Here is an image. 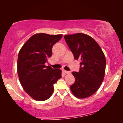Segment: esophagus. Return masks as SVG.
Wrapping results in <instances>:
<instances>
[{"instance_id":"1","label":"esophagus","mask_w":123,"mask_h":123,"mask_svg":"<svg viewBox=\"0 0 123 123\" xmlns=\"http://www.w3.org/2000/svg\"><path fill=\"white\" fill-rule=\"evenodd\" d=\"M63 72L66 73V74H70V73H71V72L67 71V70H63Z\"/></svg>"}]
</instances>
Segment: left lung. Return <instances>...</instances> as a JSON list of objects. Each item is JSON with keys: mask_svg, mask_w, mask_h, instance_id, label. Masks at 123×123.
<instances>
[{"mask_svg": "<svg viewBox=\"0 0 123 123\" xmlns=\"http://www.w3.org/2000/svg\"><path fill=\"white\" fill-rule=\"evenodd\" d=\"M64 39L74 59L81 61L79 72H72L75 81L70 86L71 91L78 98L90 97L98 90L104 80L105 55L96 41L86 34L65 35Z\"/></svg>", "mask_w": 123, "mask_h": 123, "instance_id": "left-lung-1", "label": "left lung"}]
</instances>
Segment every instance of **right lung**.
I'll return each mask as SVG.
<instances>
[{
    "mask_svg": "<svg viewBox=\"0 0 123 123\" xmlns=\"http://www.w3.org/2000/svg\"><path fill=\"white\" fill-rule=\"evenodd\" d=\"M62 35L36 33L23 45L18 54L17 72L24 90L36 101L47 100L54 92V84L61 78L62 71L45 63L51 57L52 48Z\"/></svg>",
    "mask_w": 123,
    "mask_h": 123,
    "instance_id": "add662e5",
    "label": "right lung"
}]
</instances>
